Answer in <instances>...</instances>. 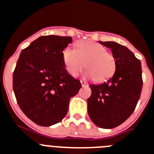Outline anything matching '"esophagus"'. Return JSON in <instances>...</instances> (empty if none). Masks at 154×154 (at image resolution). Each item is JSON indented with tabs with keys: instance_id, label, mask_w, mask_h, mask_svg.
<instances>
[{
	"instance_id": "obj_1",
	"label": "esophagus",
	"mask_w": 154,
	"mask_h": 154,
	"mask_svg": "<svg viewBox=\"0 0 154 154\" xmlns=\"http://www.w3.org/2000/svg\"><path fill=\"white\" fill-rule=\"evenodd\" d=\"M81 85L82 87L87 86V85H88V84H87L86 82H82V81H81Z\"/></svg>"
}]
</instances>
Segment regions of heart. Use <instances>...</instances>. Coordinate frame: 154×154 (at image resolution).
Returning a JSON list of instances; mask_svg holds the SVG:
<instances>
[{"instance_id":"b5f03b06","label":"heart","mask_w":154,"mask_h":154,"mask_svg":"<svg viewBox=\"0 0 154 154\" xmlns=\"http://www.w3.org/2000/svg\"><path fill=\"white\" fill-rule=\"evenodd\" d=\"M63 60L67 72L73 77L78 75L84 66L88 69L84 77L101 82L111 78L116 69V61L105 46L89 40L77 43L76 49L67 46L63 51Z\"/></svg>"}]
</instances>
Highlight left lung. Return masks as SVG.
Masks as SVG:
<instances>
[{
	"instance_id": "obj_1",
	"label": "left lung",
	"mask_w": 154,
	"mask_h": 154,
	"mask_svg": "<svg viewBox=\"0 0 154 154\" xmlns=\"http://www.w3.org/2000/svg\"><path fill=\"white\" fill-rule=\"evenodd\" d=\"M99 43L111 49L116 69L107 82L89 85L88 114L97 127L111 129L125 122L136 108L143 86L141 63L126 46L114 41Z\"/></svg>"
}]
</instances>
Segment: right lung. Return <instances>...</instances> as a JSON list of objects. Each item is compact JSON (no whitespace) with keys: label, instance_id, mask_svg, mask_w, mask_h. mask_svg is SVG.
<instances>
[{"label":"right lung","instance_id":"right-lung-1","mask_svg":"<svg viewBox=\"0 0 154 154\" xmlns=\"http://www.w3.org/2000/svg\"><path fill=\"white\" fill-rule=\"evenodd\" d=\"M71 36H42L21 51L13 74V89L18 105L39 126L59 123L69 110L70 98L82 88L68 72L63 51Z\"/></svg>","mask_w":154,"mask_h":154}]
</instances>
